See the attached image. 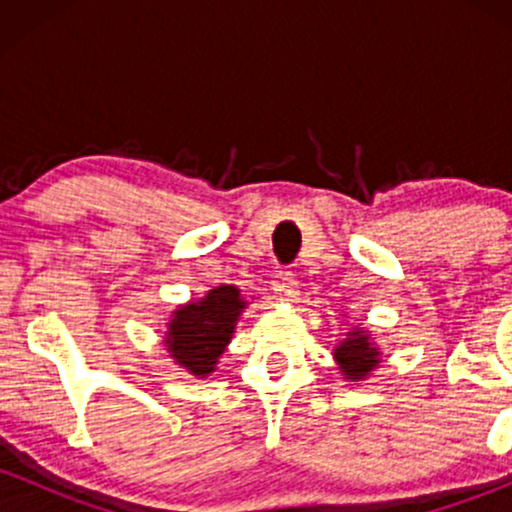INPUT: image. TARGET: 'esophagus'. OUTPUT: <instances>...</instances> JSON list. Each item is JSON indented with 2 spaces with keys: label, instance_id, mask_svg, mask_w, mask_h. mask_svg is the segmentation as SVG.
I'll list each match as a JSON object with an SVG mask.
<instances>
[{
  "label": "esophagus",
  "instance_id": "1",
  "mask_svg": "<svg viewBox=\"0 0 512 512\" xmlns=\"http://www.w3.org/2000/svg\"><path fill=\"white\" fill-rule=\"evenodd\" d=\"M279 291L284 293L289 301H296L298 298V281H296V274L291 272H281L279 274Z\"/></svg>",
  "mask_w": 512,
  "mask_h": 512
}]
</instances>
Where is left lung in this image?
I'll return each instance as SVG.
<instances>
[{"instance_id": "1", "label": "left lung", "mask_w": 512, "mask_h": 512, "mask_svg": "<svg viewBox=\"0 0 512 512\" xmlns=\"http://www.w3.org/2000/svg\"><path fill=\"white\" fill-rule=\"evenodd\" d=\"M334 361H337L339 373L349 383H361L375 368L383 363V351L375 344L373 334L363 327L354 325L349 332L339 339V344L332 349Z\"/></svg>"}]
</instances>
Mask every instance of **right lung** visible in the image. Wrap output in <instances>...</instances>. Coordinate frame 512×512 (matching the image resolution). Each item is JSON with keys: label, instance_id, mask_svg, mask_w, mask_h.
Here are the masks:
<instances>
[{"label": "right lung", "instance_id": "obj_1", "mask_svg": "<svg viewBox=\"0 0 512 512\" xmlns=\"http://www.w3.org/2000/svg\"><path fill=\"white\" fill-rule=\"evenodd\" d=\"M245 308L248 301L233 284L214 286L197 301L178 305L163 334L168 356L195 378H209L219 366L226 346L231 344Z\"/></svg>", "mask_w": 512, "mask_h": 512}]
</instances>
